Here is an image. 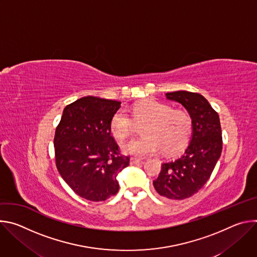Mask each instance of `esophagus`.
I'll list each match as a JSON object with an SVG mask.
<instances>
[{
    "mask_svg": "<svg viewBox=\"0 0 257 257\" xmlns=\"http://www.w3.org/2000/svg\"><path fill=\"white\" fill-rule=\"evenodd\" d=\"M139 163H141V160H140V159H136V158H131V159H130V164H131V165H137V164H139Z\"/></svg>",
    "mask_w": 257,
    "mask_h": 257,
    "instance_id": "34e87169",
    "label": "esophagus"
}]
</instances>
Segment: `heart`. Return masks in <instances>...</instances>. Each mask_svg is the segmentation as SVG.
Returning <instances> with one entry per match:
<instances>
[{
    "mask_svg": "<svg viewBox=\"0 0 257 257\" xmlns=\"http://www.w3.org/2000/svg\"><path fill=\"white\" fill-rule=\"evenodd\" d=\"M132 118L124 111H117L109 122V130L119 140L129 137L135 124L142 125L141 138L131 139L122 144L125 154L135 157H148L163 149L167 155L180 152L187 143L190 129V117L181 109H172L166 103L155 99L143 100L131 109Z\"/></svg>",
    "mask_w": 257,
    "mask_h": 257,
    "instance_id": "obj_1",
    "label": "heart"
}]
</instances>
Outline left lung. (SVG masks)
I'll return each instance as SVG.
<instances>
[{"instance_id": "8db88e82", "label": "left lung", "mask_w": 257, "mask_h": 257, "mask_svg": "<svg viewBox=\"0 0 257 257\" xmlns=\"http://www.w3.org/2000/svg\"><path fill=\"white\" fill-rule=\"evenodd\" d=\"M166 96L187 109L193 131L183 156L162 164L154 186L161 196L181 200L198 192L210 178L223 150L222 128L218 114L201 94L179 90Z\"/></svg>"}]
</instances>
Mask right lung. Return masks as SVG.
<instances>
[{"label":"right lung","instance_id":"obj_1","mask_svg":"<svg viewBox=\"0 0 257 257\" xmlns=\"http://www.w3.org/2000/svg\"><path fill=\"white\" fill-rule=\"evenodd\" d=\"M121 101L84 96L68 104L56 128L54 146L57 169L77 195L103 201L119 191L116 179L129 166L120 154L109 122Z\"/></svg>","mask_w":257,"mask_h":257}]
</instances>
